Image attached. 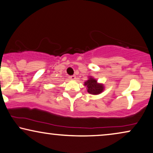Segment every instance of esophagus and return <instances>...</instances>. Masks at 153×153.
<instances>
[{"instance_id": "obj_1", "label": "esophagus", "mask_w": 153, "mask_h": 153, "mask_svg": "<svg viewBox=\"0 0 153 153\" xmlns=\"http://www.w3.org/2000/svg\"><path fill=\"white\" fill-rule=\"evenodd\" d=\"M75 79H76V76H75L74 75H72V76H70V79H71V80H74Z\"/></svg>"}]
</instances>
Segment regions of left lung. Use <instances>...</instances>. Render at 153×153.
I'll return each instance as SVG.
<instances>
[{
	"label": "left lung",
	"mask_w": 153,
	"mask_h": 153,
	"mask_svg": "<svg viewBox=\"0 0 153 153\" xmlns=\"http://www.w3.org/2000/svg\"><path fill=\"white\" fill-rule=\"evenodd\" d=\"M84 85L86 86L88 93L91 95H99L102 93L104 90L103 83L97 82V80L94 77L89 76L88 79L84 82Z\"/></svg>",
	"instance_id": "1"
}]
</instances>
